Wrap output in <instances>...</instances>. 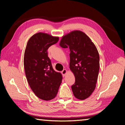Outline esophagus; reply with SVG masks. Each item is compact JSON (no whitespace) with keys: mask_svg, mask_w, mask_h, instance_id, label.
Returning <instances> with one entry per match:
<instances>
[{"mask_svg":"<svg viewBox=\"0 0 125 125\" xmlns=\"http://www.w3.org/2000/svg\"><path fill=\"white\" fill-rule=\"evenodd\" d=\"M67 70L65 69H63V70L62 71V74L63 75V76H65V74H67Z\"/></svg>","mask_w":125,"mask_h":125,"instance_id":"1","label":"esophagus"}]
</instances>
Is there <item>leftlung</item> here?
Instances as JSON below:
<instances>
[{
  "instance_id": "1",
  "label": "left lung",
  "mask_w": 125,
  "mask_h": 125,
  "mask_svg": "<svg viewBox=\"0 0 125 125\" xmlns=\"http://www.w3.org/2000/svg\"><path fill=\"white\" fill-rule=\"evenodd\" d=\"M60 45L69 48V68L75 79L72 89L76 98L84 100L96 87L100 67L97 48L85 33L78 30L63 36Z\"/></svg>"
}]
</instances>
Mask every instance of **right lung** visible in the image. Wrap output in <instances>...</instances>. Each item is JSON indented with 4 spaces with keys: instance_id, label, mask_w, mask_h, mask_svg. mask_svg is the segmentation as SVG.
<instances>
[{
    "instance_id": "add662e5",
    "label": "right lung",
    "mask_w": 125,
    "mask_h": 125,
    "mask_svg": "<svg viewBox=\"0 0 125 125\" xmlns=\"http://www.w3.org/2000/svg\"><path fill=\"white\" fill-rule=\"evenodd\" d=\"M58 37L39 32L29 40L25 51L24 64L27 82L38 98H54L62 83V75L53 69L47 50L58 41Z\"/></svg>"
}]
</instances>
